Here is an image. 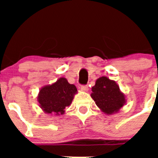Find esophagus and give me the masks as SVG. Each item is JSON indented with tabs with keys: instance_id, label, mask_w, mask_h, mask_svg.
I'll return each instance as SVG.
<instances>
[{
	"instance_id": "obj_1",
	"label": "esophagus",
	"mask_w": 158,
	"mask_h": 158,
	"mask_svg": "<svg viewBox=\"0 0 158 158\" xmlns=\"http://www.w3.org/2000/svg\"><path fill=\"white\" fill-rule=\"evenodd\" d=\"M80 89L81 91L84 92H88V90H89V87L87 85H81L80 87Z\"/></svg>"
}]
</instances>
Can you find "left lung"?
<instances>
[{
    "mask_svg": "<svg viewBox=\"0 0 158 158\" xmlns=\"http://www.w3.org/2000/svg\"><path fill=\"white\" fill-rule=\"evenodd\" d=\"M92 92L91 97L96 106L107 115L118 112L127 102L126 96L121 92L119 86L107 77L98 78Z\"/></svg>",
    "mask_w": 158,
    "mask_h": 158,
    "instance_id": "8db88e82",
    "label": "left lung"
}]
</instances>
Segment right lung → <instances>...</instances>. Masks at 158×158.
Returning <instances> with one entry per match:
<instances>
[{
  "label": "right lung",
  "mask_w": 158,
  "mask_h": 158,
  "mask_svg": "<svg viewBox=\"0 0 158 158\" xmlns=\"http://www.w3.org/2000/svg\"><path fill=\"white\" fill-rule=\"evenodd\" d=\"M77 89L66 78L60 77L51 85L43 86L38 94L37 100L42 110L47 114L62 115L72 103Z\"/></svg>",
  "instance_id": "right-lung-1"
}]
</instances>
